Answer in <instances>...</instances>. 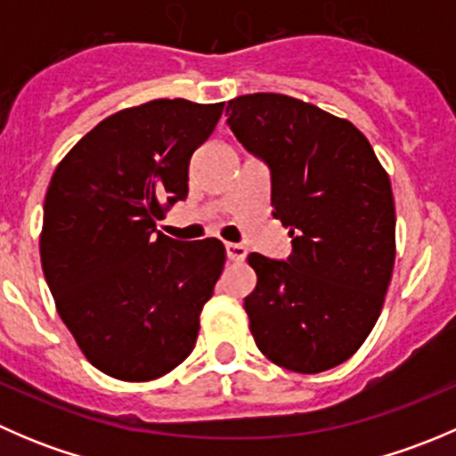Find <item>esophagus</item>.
<instances>
[{"instance_id":"obj_1","label":"esophagus","mask_w":456,"mask_h":456,"mask_svg":"<svg viewBox=\"0 0 456 456\" xmlns=\"http://www.w3.org/2000/svg\"><path fill=\"white\" fill-rule=\"evenodd\" d=\"M224 251H227V257L232 262H242L247 257V249L238 242H224Z\"/></svg>"}]
</instances>
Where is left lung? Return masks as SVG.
Returning a JSON list of instances; mask_svg holds the SVG:
<instances>
[{
    "mask_svg": "<svg viewBox=\"0 0 456 456\" xmlns=\"http://www.w3.org/2000/svg\"><path fill=\"white\" fill-rule=\"evenodd\" d=\"M227 126L271 174L273 218L291 256L251 254L245 297L262 355L287 370H329L364 344L395 265V200L369 139L346 118L287 94L227 103Z\"/></svg>",
    "mask_w": 456,
    "mask_h": 456,
    "instance_id": "8db88e82",
    "label": "left lung"
}]
</instances>
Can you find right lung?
<instances>
[{
    "mask_svg": "<svg viewBox=\"0 0 456 456\" xmlns=\"http://www.w3.org/2000/svg\"><path fill=\"white\" fill-rule=\"evenodd\" d=\"M224 103L156 99L112 114L57 165L45 191L41 266L92 366L150 381L194 351L224 266L218 238L174 240L156 220L190 191V159Z\"/></svg>",
    "mask_w": 456,
    "mask_h": 456,
    "instance_id": "obj_1",
    "label": "right lung"
}]
</instances>
